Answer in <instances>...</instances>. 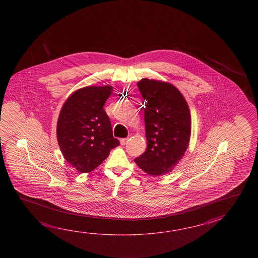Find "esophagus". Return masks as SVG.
Instances as JSON below:
<instances>
[{"label":"esophagus","instance_id":"esophagus-1","mask_svg":"<svg viewBox=\"0 0 258 258\" xmlns=\"http://www.w3.org/2000/svg\"><path fill=\"white\" fill-rule=\"evenodd\" d=\"M128 137L127 138H121V140H120V143H121V146H124V145H126L127 142H128Z\"/></svg>","mask_w":258,"mask_h":258}]
</instances>
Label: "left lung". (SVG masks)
Wrapping results in <instances>:
<instances>
[{
	"instance_id": "obj_1",
	"label": "left lung",
	"mask_w": 258,
	"mask_h": 258,
	"mask_svg": "<svg viewBox=\"0 0 258 258\" xmlns=\"http://www.w3.org/2000/svg\"><path fill=\"white\" fill-rule=\"evenodd\" d=\"M137 87L146 100L148 147L135 161L149 175H164L175 168L189 146L190 110L179 89L170 83L143 78Z\"/></svg>"
}]
</instances>
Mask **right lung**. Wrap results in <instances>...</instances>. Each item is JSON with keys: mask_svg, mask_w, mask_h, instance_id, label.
Instances as JSON below:
<instances>
[{"mask_svg": "<svg viewBox=\"0 0 258 258\" xmlns=\"http://www.w3.org/2000/svg\"><path fill=\"white\" fill-rule=\"evenodd\" d=\"M112 90L111 86L80 88L61 107L56 129L58 144L66 161L82 173L99 167L120 145L103 108Z\"/></svg>", "mask_w": 258, "mask_h": 258, "instance_id": "right-lung-1", "label": "right lung"}]
</instances>
